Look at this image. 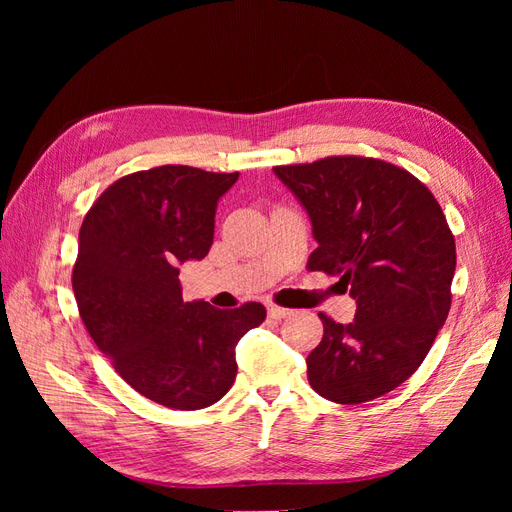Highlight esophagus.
<instances>
[{"instance_id":"34e87169","label":"esophagus","mask_w":512,"mask_h":512,"mask_svg":"<svg viewBox=\"0 0 512 512\" xmlns=\"http://www.w3.org/2000/svg\"><path fill=\"white\" fill-rule=\"evenodd\" d=\"M267 312H269V316H271V318H275V320H282V318H286V316H290V314H292L290 309L280 307V305H269V307H267Z\"/></svg>"}]
</instances>
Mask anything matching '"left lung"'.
I'll use <instances>...</instances> for the list:
<instances>
[{
  "instance_id": "obj_1",
  "label": "left lung",
  "mask_w": 512,
  "mask_h": 512,
  "mask_svg": "<svg viewBox=\"0 0 512 512\" xmlns=\"http://www.w3.org/2000/svg\"><path fill=\"white\" fill-rule=\"evenodd\" d=\"M312 220L307 269L339 275L356 314H318L322 342L307 356L312 389L335 404L391 393L421 367L451 309L455 237L423 181L361 156L273 166Z\"/></svg>"
}]
</instances>
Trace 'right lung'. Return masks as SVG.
I'll return each instance as SVG.
<instances>
[{"instance_id":"right-lung-1","label":"right lung","mask_w":512,"mask_h":512,"mask_svg":"<svg viewBox=\"0 0 512 512\" xmlns=\"http://www.w3.org/2000/svg\"><path fill=\"white\" fill-rule=\"evenodd\" d=\"M239 173L166 164L117 179L87 211L72 290L87 333L134 391L173 410L222 399L235 346L267 318L181 297L179 265L205 258L215 207Z\"/></svg>"}]
</instances>
